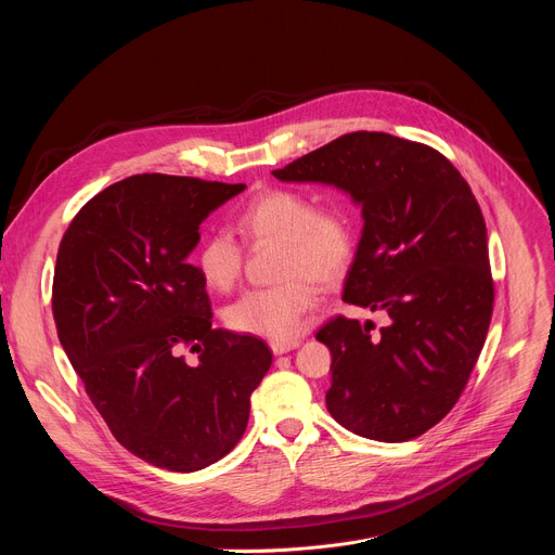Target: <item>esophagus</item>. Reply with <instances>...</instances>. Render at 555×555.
<instances>
[{
	"instance_id": "esophagus-1",
	"label": "esophagus",
	"mask_w": 555,
	"mask_h": 555,
	"mask_svg": "<svg viewBox=\"0 0 555 555\" xmlns=\"http://www.w3.org/2000/svg\"><path fill=\"white\" fill-rule=\"evenodd\" d=\"M298 345H300V340H285V343H276V340H272V343H270V347H272V353H274V356H283V353H287V351L296 349Z\"/></svg>"
}]
</instances>
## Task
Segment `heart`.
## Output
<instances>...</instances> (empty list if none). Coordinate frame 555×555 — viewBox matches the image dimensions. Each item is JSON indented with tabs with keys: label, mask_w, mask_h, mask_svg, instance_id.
<instances>
[{
	"label": "heart",
	"mask_w": 555,
	"mask_h": 555,
	"mask_svg": "<svg viewBox=\"0 0 555 555\" xmlns=\"http://www.w3.org/2000/svg\"><path fill=\"white\" fill-rule=\"evenodd\" d=\"M244 234L257 242L283 244L274 287L246 292L223 309L230 330L285 343L298 336L302 315L319 300L315 283L332 285L353 257V223L345 208L319 210L315 202L289 189H272L255 197L240 217ZM195 266L204 283L217 292L234 287L242 274V246L217 230L202 242Z\"/></svg>",
	"instance_id": "b5f03b06"
}]
</instances>
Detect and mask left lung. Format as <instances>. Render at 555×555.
I'll return each mask as SVG.
<instances>
[{
  "label": "left lung",
  "mask_w": 555,
  "mask_h": 555,
  "mask_svg": "<svg viewBox=\"0 0 555 555\" xmlns=\"http://www.w3.org/2000/svg\"><path fill=\"white\" fill-rule=\"evenodd\" d=\"M272 173L336 186L362 208L343 298L390 319L373 338L343 315L315 334L332 351L327 411L375 441L424 435L456 404L492 319L488 230L467 182L439 151L382 131L340 135Z\"/></svg>",
  "instance_id": "left-lung-1"
}]
</instances>
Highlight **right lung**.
<instances>
[{"instance_id": "add662e5", "label": "right lung", "mask_w": 555, "mask_h": 555, "mask_svg": "<svg viewBox=\"0 0 555 555\" xmlns=\"http://www.w3.org/2000/svg\"><path fill=\"white\" fill-rule=\"evenodd\" d=\"M246 184L142 173L92 197L56 255V334L112 435L142 461L195 472L242 439L270 347L215 330L191 253ZM196 353L186 363L181 349Z\"/></svg>"}]
</instances>
